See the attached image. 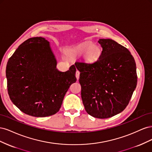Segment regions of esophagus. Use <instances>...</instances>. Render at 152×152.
<instances>
[{
    "mask_svg": "<svg viewBox=\"0 0 152 152\" xmlns=\"http://www.w3.org/2000/svg\"><path fill=\"white\" fill-rule=\"evenodd\" d=\"M75 76H76V78L77 80H79V77H80V72L79 70H77L76 71V74H75Z\"/></svg>",
    "mask_w": 152,
    "mask_h": 152,
    "instance_id": "1",
    "label": "esophagus"
}]
</instances>
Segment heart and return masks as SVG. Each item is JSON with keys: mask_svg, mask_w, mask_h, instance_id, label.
I'll list each match as a JSON object with an SVG mask.
<instances>
[{"mask_svg": "<svg viewBox=\"0 0 152 152\" xmlns=\"http://www.w3.org/2000/svg\"><path fill=\"white\" fill-rule=\"evenodd\" d=\"M68 54L73 58H80L84 56L85 60L90 63H95L102 55V49L98 45L91 42H86L77 45L69 50Z\"/></svg>", "mask_w": 152, "mask_h": 152, "instance_id": "obj_1", "label": "heart"}]
</instances>
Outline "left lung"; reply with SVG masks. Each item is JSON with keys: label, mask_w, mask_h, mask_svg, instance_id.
<instances>
[{"label": "left lung", "mask_w": 152, "mask_h": 152, "mask_svg": "<svg viewBox=\"0 0 152 152\" xmlns=\"http://www.w3.org/2000/svg\"><path fill=\"white\" fill-rule=\"evenodd\" d=\"M100 58L93 63L77 61L81 98L90 115L107 118L126 108L137 85L136 66L127 48L110 39H101Z\"/></svg>", "instance_id": "1"}]
</instances>
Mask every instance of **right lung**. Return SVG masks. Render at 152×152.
Listing matches in <instances>:
<instances>
[{
    "label": "right lung",
    "instance_id": "1",
    "mask_svg": "<svg viewBox=\"0 0 152 152\" xmlns=\"http://www.w3.org/2000/svg\"><path fill=\"white\" fill-rule=\"evenodd\" d=\"M48 40L41 37L22 43L6 66L8 94L21 112L45 117L56 113L66 93L76 82V68L62 72Z\"/></svg>",
    "mask_w": 152,
    "mask_h": 152
}]
</instances>
